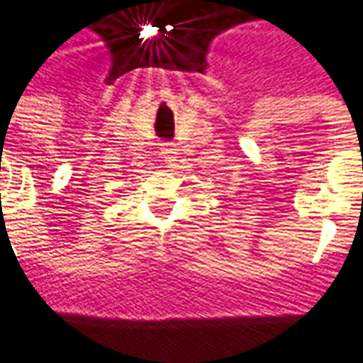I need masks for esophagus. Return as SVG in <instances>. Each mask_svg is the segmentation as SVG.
Here are the masks:
<instances>
[{
	"label": "esophagus",
	"mask_w": 363,
	"mask_h": 363,
	"mask_svg": "<svg viewBox=\"0 0 363 363\" xmlns=\"http://www.w3.org/2000/svg\"><path fill=\"white\" fill-rule=\"evenodd\" d=\"M161 153H163V159H165L167 163H171V161H174V159H177V150H174V145H171V143L163 145Z\"/></svg>",
	"instance_id": "34e87169"
}]
</instances>
